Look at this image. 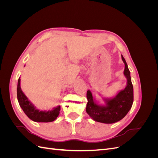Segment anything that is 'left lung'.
<instances>
[{
  "label": "left lung",
  "mask_w": 158,
  "mask_h": 158,
  "mask_svg": "<svg viewBox=\"0 0 158 158\" xmlns=\"http://www.w3.org/2000/svg\"><path fill=\"white\" fill-rule=\"evenodd\" d=\"M121 58L125 63L124 76L127 78V85L125 88L119 91L115 96L113 98H103L105 105L98 103L93 97L91 91L88 90L86 95L88 103L85 109L89 116L95 121L106 124L118 122L127 115L132 107L134 94L131 73L122 55Z\"/></svg>",
  "instance_id": "obj_1"
}]
</instances>
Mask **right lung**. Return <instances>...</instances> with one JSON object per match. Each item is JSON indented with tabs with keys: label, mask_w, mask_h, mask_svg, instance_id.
Wrapping results in <instances>:
<instances>
[{
	"label": "right lung",
	"mask_w": 158,
	"mask_h": 158,
	"mask_svg": "<svg viewBox=\"0 0 158 158\" xmlns=\"http://www.w3.org/2000/svg\"><path fill=\"white\" fill-rule=\"evenodd\" d=\"M17 98L20 107L31 120L39 123H48L56 120L58 117L60 106H58L49 111H41L37 109L26 95L23 94L20 86V77L19 78L17 85Z\"/></svg>",
	"instance_id": "1"
}]
</instances>
